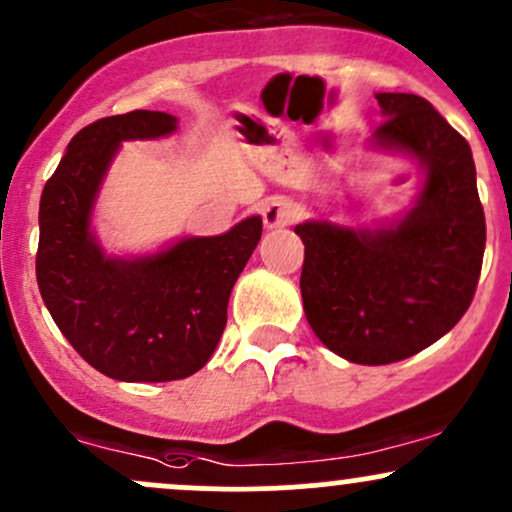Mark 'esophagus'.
<instances>
[{
	"mask_svg": "<svg viewBox=\"0 0 512 512\" xmlns=\"http://www.w3.org/2000/svg\"><path fill=\"white\" fill-rule=\"evenodd\" d=\"M261 217H263V227L266 229H280V227H288L293 222L295 210L288 200L283 197H273L268 200L266 205L261 207Z\"/></svg>",
	"mask_w": 512,
	"mask_h": 512,
	"instance_id": "34e87169",
	"label": "esophagus"
}]
</instances>
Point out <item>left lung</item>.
Returning a JSON list of instances; mask_svg holds the SVG:
<instances>
[{
	"label": "left lung",
	"mask_w": 512,
	"mask_h": 512,
	"mask_svg": "<svg viewBox=\"0 0 512 512\" xmlns=\"http://www.w3.org/2000/svg\"><path fill=\"white\" fill-rule=\"evenodd\" d=\"M383 122L371 148L420 166L408 210L373 227L307 219L300 290L317 339L351 364L403 361L437 342L469 310L481 276L486 219L464 136L430 102L378 92Z\"/></svg>",
	"instance_id": "obj_1"
}]
</instances>
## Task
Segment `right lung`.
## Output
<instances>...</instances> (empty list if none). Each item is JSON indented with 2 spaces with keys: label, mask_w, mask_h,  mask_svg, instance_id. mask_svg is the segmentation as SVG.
Instances as JSON below:
<instances>
[{
  "label": "right lung",
  "mask_w": 512,
  "mask_h": 512,
  "mask_svg": "<svg viewBox=\"0 0 512 512\" xmlns=\"http://www.w3.org/2000/svg\"><path fill=\"white\" fill-rule=\"evenodd\" d=\"M178 117L136 109L73 136L38 207L36 280L63 337L92 368L126 383L188 378L210 361L232 288L261 241V217L219 236H183L153 254L112 256L92 229L124 141H151Z\"/></svg>",
  "instance_id": "right-lung-1"
}]
</instances>
